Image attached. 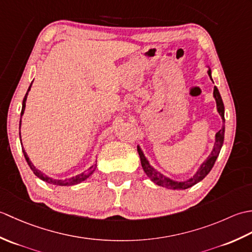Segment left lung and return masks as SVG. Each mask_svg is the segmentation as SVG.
<instances>
[{"label": "left lung", "mask_w": 252, "mask_h": 252, "mask_svg": "<svg viewBox=\"0 0 252 252\" xmlns=\"http://www.w3.org/2000/svg\"><path fill=\"white\" fill-rule=\"evenodd\" d=\"M207 67H208L207 72L209 74V77H210L211 81L213 82L212 76H211V73H212L211 68L209 66H207ZM213 97H215L216 103H217V110L219 112V115H220L222 118V122H223L222 129L219 131L215 136V145H213V148H212L210 155H209L208 158L200 164V167L198 168L196 173L189 180L175 181V180L168 178L167 175L162 174L160 171H158L157 169H155L153 167L151 162H149V160L147 159V157L145 156V154H144V152L142 151L141 146L137 145V152H138V155H140L142 167H143L144 171H145L146 175L154 182V183H156L157 185L165 187V189H189V187H191L192 185L199 183V182L205 179L208 175V173L210 172L212 167L215 165L216 160L219 156V154H220V151L223 146L224 133H225V126H224L225 125V118H224V104H223L220 92H219L217 87H215V89H213Z\"/></svg>", "instance_id": "obj_1"}]
</instances>
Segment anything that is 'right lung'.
Wrapping results in <instances>:
<instances>
[{"label": "right lung", "instance_id": "right-lung-1", "mask_svg": "<svg viewBox=\"0 0 252 252\" xmlns=\"http://www.w3.org/2000/svg\"><path fill=\"white\" fill-rule=\"evenodd\" d=\"M32 82H33V81H32ZM32 82H31L30 87H29L28 91H27V93H26L25 97H24V100H23V108H21L20 117L24 116V112H25V109H26V100H27V97H28V93H29V91H30V89H31ZM20 126H21V118H20V120H19V137H20V140H21ZM21 145H23V143H21ZM21 147H23V146H21ZM23 153H24V156H25V158H26V161L28 162L29 167L31 168L32 171H33V173L37 176V178H40L41 180H43L44 182H46V183L52 184V185H58V186L77 185V184H79V183H81V182L87 180L90 175H92L93 172L95 171V169H96V167H97V161H96V160H95V162H94L93 165H91V167H90L88 170L83 171V172H81V173H79V174L74 175V176H70V178H67V179H54V178H50V176H47L45 173H43V172H42V171H40L39 169H36V168L34 167V164L31 162V160L29 159L28 155H27V153H26V151L24 149V147H23Z\"/></svg>", "mask_w": 252, "mask_h": 252}]
</instances>
